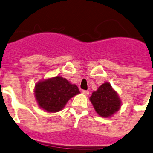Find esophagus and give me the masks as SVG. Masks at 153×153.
<instances>
[{
	"mask_svg": "<svg viewBox=\"0 0 153 153\" xmlns=\"http://www.w3.org/2000/svg\"><path fill=\"white\" fill-rule=\"evenodd\" d=\"M82 93L83 94H85V95H89V91H88V90H84V89H82Z\"/></svg>",
	"mask_w": 153,
	"mask_h": 153,
	"instance_id": "34e87169",
	"label": "esophagus"
}]
</instances>
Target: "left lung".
Here are the masks:
<instances>
[{
	"label": "left lung",
	"instance_id": "left-lung-1",
	"mask_svg": "<svg viewBox=\"0 0 153 153\" xmlns=\"http://www.w3.org/2000/svg\"><path fill=\"white\" fill-rule=\"evenodd\" d=\"M90 101L97 113L102 117L112 115L120 108L121 105L118 94L108 82L102 84L92 94Z\"/></svg>",
	"mask_w": 153,
	"mask_h": 153
}]
</instances>
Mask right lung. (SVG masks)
<instances>
[{
  "instance_id": "add662e5",
  "label": "right lung",
  "mask_w": 153,
  "mask_h": 153,
  "mask_svg": "<svg viewBox=\"0 0 153 153\" xmlns=\"http://www.w3.org/2000/svg\"><path fill=\"white\" fill-rule=\"evenodd\" d=\"M34 92L38 105L48 112L62 110L71 98L80 93L76 85L60 76L39 82Z\"/></svg>"
}]
</instances>
